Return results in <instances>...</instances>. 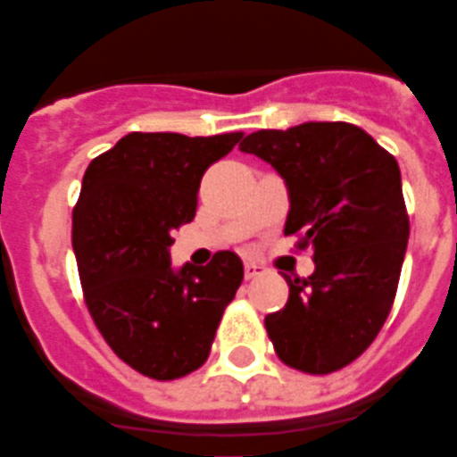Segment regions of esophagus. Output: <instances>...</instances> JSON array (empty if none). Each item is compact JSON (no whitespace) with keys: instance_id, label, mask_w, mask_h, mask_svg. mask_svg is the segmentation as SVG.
<instances>
[{"instance_id":"34e87169","label":"esophagus","mask_w":457,"mask_h":457,"mask_svg":"<svg viewBox=\"0 0 457 457\" xmlns=\"http://www.w3.org/2000/svg\"><path fill=\"white\" fill-rule=\"evenodd\" d=\"M259 274H264V267H262V264H257V262H247V264H245V277L257 278Z\"/></svg>"}]
</instances>
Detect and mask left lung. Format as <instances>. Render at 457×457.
<instances>
[{
	"instance_id": "8db88e82",
	"label": "left lung",
	"mask_w": 457,
	"mask_h": 457,
	"mask_svg": "<svg viewBox=\"0 0 457 457\" xmlns=\"http://www.w3.org/2000/svg\"><path fill=\"white\" fill-rule=\"evenodd\" d=\"M287 180V235L313 249L316 271L288 281L287 306L264 318L278 360L330 374L372 345L392 311L409 215L392 154L347 121L259 129L239 144Z\"/></svg>"
}]
</instances>
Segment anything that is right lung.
Here are the masks:
<instances>
[{
	"label": "right lung",
	"instance_id": "1",
	"mask_svg": "<svg viewBox=\"0 0 457 457\" xmlns=\"http://www.w3.org/2000/svg\"><path fill=\"white\" fill-rule=\"evenodd\" d=\"M242 137L131 131L85 170L73 208L85 306L114 354L144 377L195 372L242 284L235 252L179 271L169 254L173 232L195 218L203 173Z\"/></svg>",
	"mask_w": 457,
	"mask_h": 457
}]
</instances>
